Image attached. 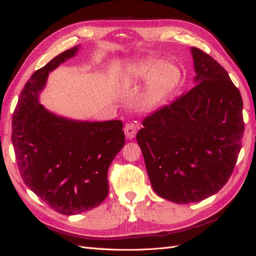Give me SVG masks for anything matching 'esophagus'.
<instances>
[{"mask_svg":"<svg viewBox=\"0 0 256 256\" xmlns=\"http://www.w3.org/2000/svg\"><path fill=\"white\" fill-rule=\"evenodd\" d=\"M140 128V124L138 122H129L125 126V134L128 140H132L136 136L138 129Z\"/></svg>","mask_w":256,"mask_h":256,"instance_id":"obj_1","label":"esophagus"}]
</instances>
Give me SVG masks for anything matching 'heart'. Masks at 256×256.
I'll return each mask as SVG.
<instances>
[{
  "mask_svg": "<svg viewBox=\"0 0 256 256\" xmlns=\"http://www.w3.org/2000/svg\"><path fill=\"white\" fill-rule=\"evenodd\" d=\"M182 78L180 68L171 60H143L131 67L126 76L128 84L147 81V100L156 102L166 96Z\"/></svg>",
  "mask_w": 256,
  "mask_h": 256,
  "instance_id": "b5f03b06",
  "label": "heart"
}]
</instances>
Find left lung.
Wrapping results in <instances>:
<instances>
[{
  "label": "left lung",
  "mask_w": 256,
  "mask_h": 256,
  "mask_svg": "<svg viewBox=\"0 0 256 256\" xmlns=\"http://www.w3.org/2000/svg\"><path fill=\"white\" fill-rule=\"evenodd\" d=\"M191 54L196 86L147 116L136 134L154 191L177 204L228 182L244 131L242 98L226 69L198 48Z\"/></svg>",
  "instance_id": "1"
}]
</instances>
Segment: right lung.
I'll return each mask as SVG.
<instances>
[{
  "mask_svg": "<svg viewBox=\"0 0 256 256\" xmlns=\"http://www.w3.org/2000/svg\"><path fill=\"white\" fill-rule=\"evenodd\" d=\"M78 50L76 46L64 51L30 76L12 115V142L21 178L46 204L67 216L104 202L108 170L125 145L122 120H68L40 104L49 74Z\"/></svg>",
  "mask_w": 256,
  "mask_h": 256,
  "instance_id": "add662e5",
  "label": "right lung"
}]
</instances>
